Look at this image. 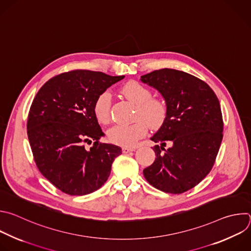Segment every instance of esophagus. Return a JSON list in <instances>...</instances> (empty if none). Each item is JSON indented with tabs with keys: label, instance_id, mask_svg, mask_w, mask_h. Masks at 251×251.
Masks as SVG:
<instances>
[{
	"label": "esophagus",
	"instance_id": "34e87169",
	"mask_svg": "<svg viewBox=\"0 0 251 251\" xmlns=\"http://www.w3.org/2000/svg\"><path fill=\"white\" fill-rule=\"evenodd\" d=\"M135 148L134 147H123V152L124 153H128L131 151H134Z\"/></svg>",
	"mask_w": 251,
	"mask_h": 251
}]
</instances>
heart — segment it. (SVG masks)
Instances as JSON below:
<instances>
[{
	"mask_svg": "<svg viewBox=\"0 0 251 251\" xmlns=\"http://www.w3.org/2000/svg\"><path fill=\"white\" fill-rule=\"evenodd\" d=\"M124 96L136 105L132 124H119L108 131L109 140L117 145L134 146L147 133L148 126L157 129L163 126L168 116L165 100L151 97L150 89L137 81H129L122 88ZM112 97L108 91L100 94L94 102L93 110L96 119L101 124H108L111 120Z\"/></svg>",
	"mask_w": 251,
	"mask_h": 251,
	"instance_id": "1",
	"label": "heart"
}]
</instances>
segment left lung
<instances>
[{
    "instance_id": "left-lung-1",
    "label": "left lung",
    "mask_w": 251,
    "mask_h": 251,
    "mask_svg": "<svg viewBox=\"0 0 251 251\" xmlns=\"http://www.w3.org/2000/svg\"><path fill=\"white\" fill-rule=\"evenodd\" d=\"M141 81L157 89L168 107L165 123L151 137L158 143L153 147L156 158L143 175L162 192L182 194L201 182L215 164L224 136L219 99L205 81L176 69L155 70Z\"/></svg>"
}]
</instances>
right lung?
<instances>
[{"label": "right lung", "instance_id": "right-lung-1", "mask_svg": "<svg viewBox=\"0 0 251 251\" xmlns=\"http://www.w3.org/2000/svg\"><path fill=\"white\" fill-rule=\"evenodd\" d=\"M125 76L72 70L49 79L35 95L26 128L34 162L54 187L71 196L101 188L122 148L103 143L95 100ZM94 141L87 150L84 143Z\"/></svg>", "mask_w": 251, "mask_h": 251}]
</instances>
